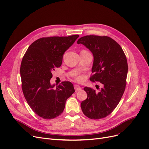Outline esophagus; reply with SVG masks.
Returning a JSON list of instances; mask_svg holds the SVG:
<instances>
[{"instance_id":"1","label":"esophagus","mask_w":149,"mask_h":149,"mask_svg":"<svg viewBox=\"0 0 149 149\" xmlns=\"http://www.w3.org/2000/svg\"><path fill=\"white\" fill-rule=\"evenodd\" d=\"M74 89H75V91H76V92L81 91V89H82V88H81V87L79 86L78 85V84H74Z\"/></svg>"}]
</instances>
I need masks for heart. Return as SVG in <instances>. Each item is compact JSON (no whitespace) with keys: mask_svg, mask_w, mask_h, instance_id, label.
Here are the masks:
<instances>
[{"mask_svg":"<svg viewBox=\"0 0 149 149\" xmlns=\"http://www.w3.org/2000/svg\"><path fill=\"white\" fill-rule=\"evenodd\" d=\"M75 80H76V81H79L81 80V78L80 77H76V78H75Z\"/></svg>","mask_w":149,"mask_h":149,"instance_id":"1","label":"heart"}]
</instances>
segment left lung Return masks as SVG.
Instances as JSON below:
<instances>
[{"label": "left lung", "instance_id": "1", "mask_svg": "<svg viewBox=\"0 0 149 149\" xmlns=\"http://www.w3.org/2000/svg\"><path fill=\"white\" fill-rule=\"evenodd\" d=\"M91 51L94 62L90 80L102 83L100 92L85 87L86 100L81 104L83 114L91 119L109 115L120 102L126 86L128 65L123 48L107 36L86 35L78 39ZM100 89V88H99Z\"/></svg>", "mask_w": 149, "mask_h": 149}]
</instances>
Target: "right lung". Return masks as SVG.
<instances>
[{"mask_svg": "<svg viewBox=\"0 0 149 149\" xmlns=\"http://www.w3.org/2000/svg\"><path fill=\"white\" fill-rule=\"evenodd\" d=\"M79 35L42 37L31 43L20 65L22 89L25 100L36 114L45 119L62 114L68 98L74 93L73 85L63 81L54 88L52 71L61 65L64 53Z\"/></svg>", "mask_w": 149, "mask_h": 149, "instance_id": "obj_1", "label": "right lung"}]
</instances>
